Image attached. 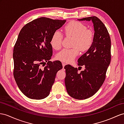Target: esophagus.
<instances>
[{
  "label": "esophagus",
  "instance_id": "1",
  "mask_svg": "<svg viewBox=\"0 0 124 124\" xmlns=\"http://www.w3.org/2000/svg\"><path fill=\"white\" fill-rule=\"evenodd\" d=\"M65 65H66V63H65L64 62H62V65H63V68H64Z\"/></svg>",
  "mask_w": 124,
  "mask_h": 124
}]
</instances>
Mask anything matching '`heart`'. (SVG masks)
<instances>
[{
	"label": "heart",
	"instance_id": "1",
	"mask_svg": "<svg viewBox=\"0 0 124 124\" xmlns=\"http://www.w3.org/2000/svg\"><path fill=\"white\" fill-rule=\"evenodd\" d=\"M66 35L74 38L72 49H64L56 55V59L63 62L70 63L77 57L81 50L86 51L93 43L94 34L91 30L87 29L84 24L80 22L73 21L66 25L64 28ZM63 36L61 32L56 30L51 38L50 43L55 50L61 48Z\"/></svg>",
	"mask_w": 124,
	"mask_h": 124
}]
</instances>
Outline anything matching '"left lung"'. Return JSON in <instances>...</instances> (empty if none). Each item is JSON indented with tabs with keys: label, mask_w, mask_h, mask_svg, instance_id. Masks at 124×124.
<instances>
[{
	"label": "left lung",
	"mask_w": 124,
	"mask_h": 124,
	"mask_svg": "<svg viewBox=\"0 0 124 124\" xmlns=\"http://www.w3.org/2000/svg\"><path fill=\"white\" fill-rule=\"evenodd\" d=\"M78 20L92 21L94 41L90 48L78 60V65L85 66L84 71L79 73L77 68L71 65L64 66L65 84L70 96L77 100H85L96 93L104 83L111 60V42L107 28L97 17Z\"/></svg>",
	"instance_id": "8db88e82"
}]
</instances>
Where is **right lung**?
I'll return each mask as SVG.
<instances>
[{
	"mask_svg": "<svg viewBox=\"0 0 124 124\" xmlns=\"http://www.w3.org/2000/svg\"><path fill=\"white\" fill-rule=\"evenodd\" d=\"M65 22L41 17L20 31L14 48V76L19 88L28 98L42 100L48 96L56 73L63 68L60 61H49L52 55L50 40Z\"/></svg>",
	"mask_w": 124,
	"mask_h": 124,
	"instance_id": "right-lung-1",
	"label": "right lung"
}]
</instances>
